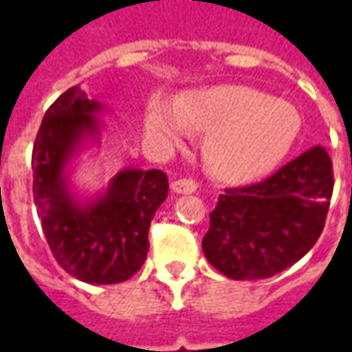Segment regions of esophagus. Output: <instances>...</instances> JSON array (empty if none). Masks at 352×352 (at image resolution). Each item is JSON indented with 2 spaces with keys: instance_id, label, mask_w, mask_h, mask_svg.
<instances>
[{
  "instance_id": "1",
  "label": "esophagus",
  "mask_w": 352,
  "mask_h": 352,
  "mask_svg": "<svg viewBox=\"0 0 352 352\" xmlns=\"http://www.w3.org/2000/svg\"><path fill=\"white\" fill-rule=\"evenodd\" d=\"M171 190L175 194H192V192H196V183L190 179H179V181L171 183Z\"/></svg>"
}]
</instances>
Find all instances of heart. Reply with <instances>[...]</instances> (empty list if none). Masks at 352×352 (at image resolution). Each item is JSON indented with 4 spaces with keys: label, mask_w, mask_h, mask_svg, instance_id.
I'll return each instance as SVG.
<instances>
[{
    "label": "heart",
    "mask_w": 352,
    "mask_h": 352,
    "mask_svg": "<svg viewBox=\"0 0 352 352\" xmlns=\"http://www.w3.org/2000/svg\"><path fill=\"white\" fill-rule=\"evenodd\" d=\"M302 118L288 101L239 85L204 88L173 101L154 96L145 113L146 138L162 148L207 131L204 160L217 179L245 183L262 177L292 148Z\"/></svg>",
    "instance_id": "heart-1"
}]
</instances>
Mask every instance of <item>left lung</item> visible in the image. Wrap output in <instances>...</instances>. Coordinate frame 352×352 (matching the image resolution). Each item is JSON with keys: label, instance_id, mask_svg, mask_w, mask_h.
<instances>
[{"label": "left lung", "instance_id": "8db88e82", "mask_svg": "<svg viewBox=\"0 0 352 352\" xmlns=\"http://www.w3.org/2000/svg\"><path fill=\"white\" fill-rule=\"evenodd\" d=\"M333 188L332 160L313 146L262 183L226 188L201 241L209 264L236 280L267 279L317 243Z\"/></svg>", "mask_w": 352, "mask_h": 352}]
</instances>
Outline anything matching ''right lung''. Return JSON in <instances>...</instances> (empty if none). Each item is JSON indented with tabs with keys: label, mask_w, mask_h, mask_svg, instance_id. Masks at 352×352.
I'll return each mask as SVG.
<instances>
[{
	"label": "right lung",
	"mask_w": 352,
	"mask_h": 352,
	"mask_svg": "<svg viewBox=\"0 0 352 352\" xmlns=\"http://www.w3.org/2000/svg\"><path fill=\"white\" fill-rule=\"evenodd\" d=\"M109 109L79 87L65 90L43 116L32 169L34 199L58 264L90 285H115L141 270L148 226L168 198L160 169L124 168L107 186L87 194L73 183L80 154L100 145Z\"/></svg>",
	"instance_id": "add662e5"
}]
</instances>
